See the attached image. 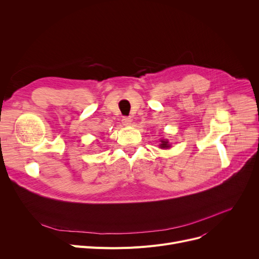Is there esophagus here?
Segmentation results:
<instances>
[{
	"label": "esophagus",
	"instance_id": "34e87169",
	"mask_svg": "<svg viewBox=\"0 0 259 259\" xmlns=\"http://www.w3.org/2000/svg\"><path fill=\"white\" fill-rule=\"evenodd\" d=\"M131 117H129V116H124L122 117V119H121V122L122 124H124L125 126H128V125H130L131 124Z\"/></svg>",
	"mask_w": 259,
	"mask_h": 259
}]
</instances>
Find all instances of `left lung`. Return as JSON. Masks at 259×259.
<instances>
[{
	"instance_id": "8db88e82",
	"label": "left lung",
	"mask_w": 259,
	"mask_h": 259,
	"mask_svg": "<svg viewBox=\"0 0 259 259\" xmlns=\"http://www.w3.org/2000/svg\"><path fill=\"white\" fill-rule=\"evenodd\" d=\"M161 144L159 145L160 148H170V145H169V142L168 141H160Z\"/></svg>"
}]
</instances>
